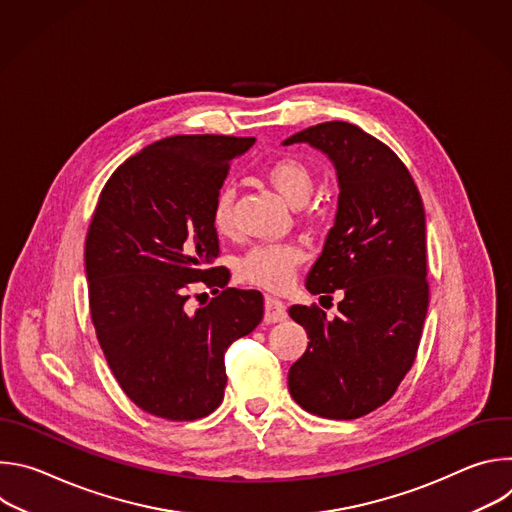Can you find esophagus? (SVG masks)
Listing matches in <instances>:
<instances>
[{"instance_id": "34e87169", "label": "esophagus", "mask_w": 512, "mask_h": 512, "mask_svg": "<svg viewBox=\"0 0 512 512\" xmlns=\"http://www.w3.org/2000/svg\"><path fill=\"white\" fill-rule=\"evenodd\" d=\"M287 318V310H285V304L277 298H271L267 296L265 298V322L267 324H275V322H281Z\"/></svg>"}]
</instances>
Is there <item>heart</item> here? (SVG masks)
I'll return each mask as SVG.
<instances>
[{"mask_svg": "<svg viewBox=\"0 0 512 512\" xmlns=\"http://www.w3.org/2000/svg\"><path fill=\"white\" fill-rule=\"evenodd\" d=\"M265 180L291 204L302 206L314 190L312 170L298 158H279L265 170ZM210 221L216 233L231 235L235 229L233 192L223 188L216 194ZM304 261V249L294 243H263L251 247L239 261V275L257 287L283 291L296 277Z\"/></svg>", "mask_w": 512, "mask_h": 512, "instance_id": "1", "label": "heart"}]
</instances>
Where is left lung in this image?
Returning a JSON list of instances; mask_svg holds the SVG:
<instances>
[{"label": "left lung", "mask_w": 512, "mask_h": 512, "mask_svg": "<svg viewBox=\"0 0 512 512\" xmlns=\"http://www.w3.org/2000/svg\"><path fill=\"white\" fill-rule=\"evenodd\" d=\"M308 141L334 162L336 223L306 287L330 298L344 291L338 316L316 304L291 306L308 350L287 385L306 411L356 419L385 405L413 367L429 306L425 210L399 156L346 121L312 125L283 141Z\"/></svg>", "instance_id": "8db88e82"}]
</instances>
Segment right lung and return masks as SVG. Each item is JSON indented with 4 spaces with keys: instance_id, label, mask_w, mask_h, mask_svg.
<instances>
[{
    "instance_id": "right-lung-1",
    "label": "right lung",
    "mask_w": 512,
    "mask_h": 512,
    "mask_svg": "<svg viewBox=\"0 0 512 512\" xmlns=\"http://www.w3.org/2000/svg\"><path fill=\"white\" fill-rule=\"evenodd\" d=\"M253 143L172 135L125 160L99 194L85 243L91 318L111 373L145 413H212L225 397V352L263 318L259 291L227 287L229 269L212 265L214 198ZM196 282L215 298L190 311Z\"/></svg>"
}]
</instances>
